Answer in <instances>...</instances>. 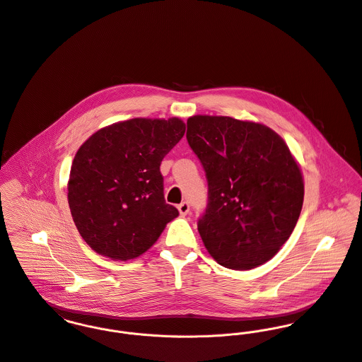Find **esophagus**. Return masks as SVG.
Here are the masks:
<instances>
[{"label":"esophagus","instance_id":"34e87169","mask_svg":"<svg viewBox=\"0 0 362 362\" xmlns=\"http://www.w3.org/2000/svg\"><path fill=\"white\" fill-rule=\"evenodd\" d=\"M177 209H179L180 215H182V216H185V215H187V214H189V211H190V205H189V202L183 201V202H180V204L177 205Z\"/></svg>","mask_w":362,"mask_h":362}]
</instances>
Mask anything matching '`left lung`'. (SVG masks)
<instances>
[{
    "instance_id": "left-lung-1",
    "label": "left lung",
    "mask_w": 362,
    "mask_h": 362,
    "mask_svg": "<svg viewBox=\"0 0 362 362\" xmlns=\"http://www.w3.org/2000/svg\"><path fill=\"white\" fill-rule=\"evenodd\" d=\"M187 141L208 180L199 232L222 267L248 271L290 238L304 200L300 165L271 127L230 117L194 115Z\"/></svg>"
}]
</instances>
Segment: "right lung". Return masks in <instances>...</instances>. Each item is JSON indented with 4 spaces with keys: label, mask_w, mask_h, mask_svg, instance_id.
Segmentation results:
<instances>
[{
    "label": "right lung",
    "mask_w": 362,
    "mask_h": 362,
    "mask_svg": "<svg viewBox=\"0 0 362 362\" xmlns=\"http://www.w3.org/2000/svg\"><path fill=\"white\" fill-rule=\"evenodd\" d=\"M185 130L179 118H134L105 126L81 144L68 202L83 240L97 254L137 258L179 215L163 199L160 165Z\"/></svg>",
    "instance_id": "add662e5"
}]
</instances>
